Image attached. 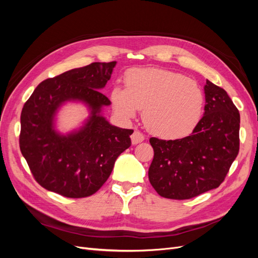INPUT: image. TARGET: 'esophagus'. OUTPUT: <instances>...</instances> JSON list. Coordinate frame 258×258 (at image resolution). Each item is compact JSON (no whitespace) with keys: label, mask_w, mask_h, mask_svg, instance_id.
Returning a JSON list of instances; mask_svg holds the SVG:
<instances>
[{"label":"esophagus","mask_w":258,"mask_h":258,"mask_svg":"<svg viewBox=\"0 0 258 258\" xmlns=\"http://www.w3.org/2000/svg\"><path fill=\"white\" fill-rule=\"evenodd\" d=\"M131 141H132V144H139L144 141V136L141 134V132L136 130L134 134H132L131 136Z\"/></svg>","instance_id":"esophagus-1"}]
</instances>
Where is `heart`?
<instances>
[{"label":"heart","instance_id":"obj_1","mask_svg":"<svg viewBox=\"0 0 258 258\" xmlns=\"http://www.w3.org/2000/svg\"><path fill=\"white\" fill-rule=\"evenodd\" d=\"M126 88L111 92L115 111L126 118L143 111L146 128L155 136L178 139L197 126L205 104L200 85L184 75L163 69H136L124 76Z\"/></svg>","mask_w":258,"mask_h":258}]
</instances>
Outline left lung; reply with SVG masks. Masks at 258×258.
I'll list each match as a JSON object with an SVG mask.
<instances>
[{"label": "left lung", "mask_w": 258, "mask_h": 258, "mask_svg": "<svg viewBox=\"0 0 258 258\" xmlns=\"http://www.w3.org/2000/svg\"><path fill=\"white\" fill-rule=\"evenodd\" d=\"M205 115L191 135L151 138L154 159L148 178L163 198L184 200L220 186L239 153L240 114L223 88L207 81Z\"/></svg>", "instance_id": "8db88e82"}]
</instances>
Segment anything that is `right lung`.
Returning a JSON list of instances; mask_svg holds the SVG:
<instances>
[{
	"label": "right lung",
	"mask_w": 258,
	"mask_h": 258,
	"mask_svg": "<svg viewBox=\"0 0 258 258\" xmlns=\"http://www.w3.org/2000/svg\"><path fill=\"white\" fill-rule=\"evenodd\" d=\"M116 61L93 62L43 81L22 107L19 146L35 181L68 198L97 192L112 173L117 157L131 145L132 129L112 126L100 115L111 101L100 89L110 81ZM87 104L92 116L79 132L61 136L53 116L66 100Z\"/></svg>",
	"instance_id": "obj_1"
}]
</instances>
